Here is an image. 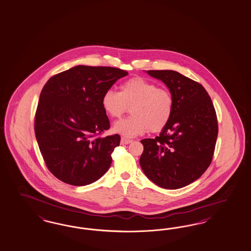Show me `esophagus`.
Here are the masks:
<instances>
[{"instance_id":"esophagus-1","label":"esophagus","mask_w":251,"mask_h":251,"mask_svg":"<svg viewBox=\"0 0 251 251\" xmlns=\"http://www.w3.org/2000/svg\"><path fill=\"white\" fill-rule=\"evenodd\" d=\"M132 141L129 140V139L121 138V145H129Z\"/></svg>"}]
</instances>
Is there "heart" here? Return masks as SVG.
Returning a JSON list of instances; mask_svg holds the SVG:
<instances>
[{
  "mask_svg": "<svg viewBox=\"0 0 251 251\" xmlns=\"http://www.w3.org/2000/svg\"><path fill=\"white\" fill-rule=\"evenodd\" d=\"M102 107L111 118H121L130 108V118L117 121L113 131L126 138H134L149 130L158 132L169 124L173 113L172 94L141 77L121 84V91L107 90L102 96Z\"/></svg>",
  "mask_w": 251,
  "mask_h": 251,
  "instance_id": "1",
  "label": "heart"
}]
</instances>
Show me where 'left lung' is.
<instances>
[{"mask_svg": "<svg viewBox=\"0 0 251 251\" xmlns=\"http://www.w3.org/2000/svg\"><path fill=\"white\" fill-rule=\"evenodd\" d=\"M173 97L169 124L155 139H143L140 166L147 178L166 189L190 184L211 163L218 136L214 106L205 88L173 70H149Z\"/></svg>", "mask_w": 251, "mask_h": 251, "instance_id": "obj_1", "label": "left lung"}]
</instances>
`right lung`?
I'll use <instances>...</instances> for the list:
<instances>
[{"instance_id": "right-lung-1", "label": "right lung", "mask_w": 251, "mask_h": 251, "mask_svg": "<svg viewBox=\"0 0 251 251\" xmlns=\"http://www.w3.org/2000/svg\"><path fill=\"white\" fill-rule=\"evenodd\" d=\"M127 75L116 68L76 66L44 85L35 115V135L47 168L62 182L83 186L109 169L121 136H98L110 127L101 100Z\"/></svg>"}]
</instances>
